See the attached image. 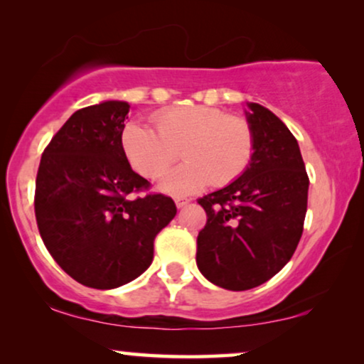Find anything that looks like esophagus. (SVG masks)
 Instances as JSON below:
<instances>
[{"mask_svg":"<svg viewBox=\"0 0 364 364\" xmlns=\"http://www.w3.org/2000/svg\"><path fill=\"white\" fill-rule=\"evenodd\" d=\"M188 202H191V198H187V197H176V205H177L178 208L186 207Z\"/></svg>","mask_w":364,"mask_h":364,"instance_id":"1","label":"esophagus"}]
</instances>
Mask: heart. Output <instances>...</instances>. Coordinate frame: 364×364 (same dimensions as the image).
<instances>
[{"label": "heart", "instance_id": "b5f03b06", "mask_svg": "<svg viewBox=\"0 0 364 364\" xmlns=\"http://www.w3.org/2000/svg\"><path fill=\"white\" fill-rule=\"evenodd\" d=\"M154 127L129 122L122 129V149L131 166L146 178L166 173L178 159L186 164L162 178L168 193H188L223 187L237 181L250 166L255 137L245 119L217 107L178 106L154 116Z\"/></svg>", "mask_w": 364, "mask_h": 364}]
</instances>
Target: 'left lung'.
Returning a JSON list of instances; mask_svg holds the SVG:
<instances>
[{"instance_id": "obj_1", "label": "left lung", "mask_w": 364, "mask_h": 364, "mask_svg": "<svg viewBox=\"0 0 364 364\" xmlns=\"http://www.w3.org/2000/svg\"><path fill=\"white\" fill-rule=\"evenodd\" d=\"M255 137L250 166L230 186L198 198L207 213L197 267L213 285L250 290L290 262L303 233L308 173L293 134L272 111L248 102Z\"/></svg>"}]
</instances>
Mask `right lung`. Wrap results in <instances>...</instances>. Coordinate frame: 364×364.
I'll use <instances>...</instances> for the list:
<instances>
[{
	"instance_id": "obj_1",
	"label": "right lung",
	"mask_w": 364,
	"mask_h": 364,
	"mask_svg": "<svg viewBox=\"0 0 364 364\" xmlns=\"http://www.w3.org/2000/svg\"><path fill=\"white\" fill-rule=\"evenodd\" d=\"M129 104L79 109L44 149L34 213L48 252L84 287L111 290L136 280L152 263L157 233L176 217L164 193L129 166L122 149Z\"/></svg>"
}]
</instances>
